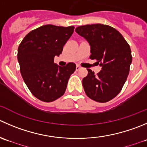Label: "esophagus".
Wrapping results in <instances>:
<instances>
[{
	"instance_id": "34e87169",
	"label": "esophagus",
	"mask_w": 147,
	"mask_h": 147,
	"mask_svg": "<svg viewBox=\"0 0 147 147\" xmlns=\"http://www.w3.org/2000/svg\"><path fill=\"white\" fill-rule=\"evenodd\" d=\"M80 69H81L79 65H77V67H76V70L78 71V70H80Z\"/></svg>"
}]
</instances>
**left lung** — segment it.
Wrapping results in <instances>:
<instances>
[{
	"label": "left lung",
	"mask_w": 147,
	"mask_h": 147,
	"mask_svg": "<svg viewBox=\"0 0 147 147\" xmlns=\"http://www.w3.org/2000/svg\"><path fill=\"white\" fill-rule=\"evenodd\" d=\"M75 31L88 41L90 58L102 67L97 75L87 69L88 75L82 79L85 93L97 102H108L121 92L127 79L132 62L130 47L117 30L108 25L80 26Z\"/></svg>",
	"instance_id": "obj_1"
}]
</instances>
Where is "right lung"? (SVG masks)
<instances>
[{
  "instance_id": "1",
  "label": "right lung",
  "mask_w": 147,
  "mask_h": 147,
  "mask_svg": "<svg viewBox=\"0 0 147 147\" xmlns=\"http://www.w3.org/2000/svg\"><path fill=\"white\" fill-rule=\"evenodd\" d=\"M75 27L45 25L30 31L19 45L18 61L21 75L31 93L44 102H52L64 95L76 65L60 67L54 62L62 54Z\"/></svg>"
}]
</instances>
